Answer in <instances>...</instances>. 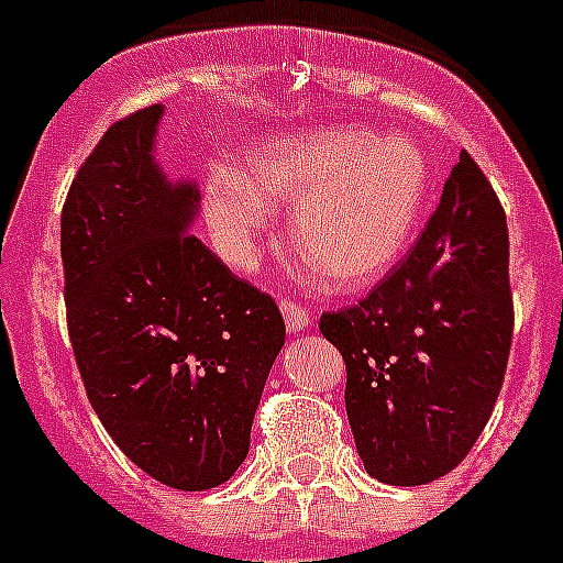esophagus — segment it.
I'll return each instance as SVG.
<instances>
[{
    "label": "esophagus",
    "mask_w": 563,
    "mask_h": 563,
    "mask_svg": "<svg viewBox=\"0 0 563 563\" xmlns=\"http://www.w3.org/2000/svg\"><path fill=\"white\" fill-rule=\"evenodd\" d=\"M278 307H282V316H285L287 330H292V333H299V330H305L307 324H310V313H307V307H301L299 301L285 299Z\"/></svg>",
    "instance_id": "1"
}]
</instances>
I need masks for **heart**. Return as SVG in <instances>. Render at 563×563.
I'll return each instance as SVG.
<instances>
[{
  "label": "heart",
  "instance_id": "heart-1",
  "mask_svg": "<svg viewBox=\"0 0 563 563\" xmlns=\"http://www.w3.org/2000/svg\"><path fill=\"white\" fill-rule=\"evenodd\" d=\"M430 187L419 144L358 124H319L258 139L242 170L205 181V210L230 264L247 267L271 224V201L290 206V239L339 287L373 285L410 247Z\"/></svg>",
  "mask_w": 563,
  "mask_h": 563
}]
</instances>
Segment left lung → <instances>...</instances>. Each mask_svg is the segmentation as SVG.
<instances>
[{"label": "left lung", "instance_id": "8db88e82", "mask_svg": "<svg viewBox=\"0 0 563 563\" xmlns=\"http://www.w3.org/2000/svg\"><path fill=\"white\" fill-rule=\"evenodd\" d=\"M319 330L347 367L344 405L373 478L416 487L467 459L512 344L507 216L467 151L401 264Z\"/></svg>", "mask_w": 563, "mask_h": 563}]
</instances>
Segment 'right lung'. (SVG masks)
<instances>
[{"label": "right lung", "mask_w": 563, "mask_h": 563, "mask_svg": "<svg viewBox=\"0 0 563 563\" xmlns=\"http://www.w3.org/2000/svg\"><path fill=\"white\" fill-rule=\"evenodd\" d=\"M162 110L110 124L67 190V333L119 450L156 482L199 493L247 459L285 319L187 233L199 190L153 162Z\"/></svg>", "instance_id": "right-lung-1"}]
</instances>
